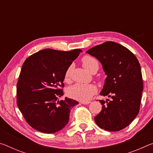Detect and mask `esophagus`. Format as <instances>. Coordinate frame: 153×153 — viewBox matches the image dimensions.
<instances>
[{
	"instance_id": "34e87169",
	"label": "esophagus",
	"mask_w": 153,
	"mask_h": 153,
	"mask_svg": "<svg viewBox=\"0 0 153 153\" xmlns=\"http://www.w3.org/2000/svg\"><path fill=\"white\" fill-rule=\"evenodd\" d=\"M80 102H81L82 104H83V105H88L90 103V101H82Z\"/></svg>"
}]
</instances>
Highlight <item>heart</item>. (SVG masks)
I'll return each instance as SVG.
<instances>
[{
	"instance_id": "heart-1",
	"label": "heart",
	"mask_w": 153,
	"mask_h": 153,
	"mask_svg": "<svg viewBox=\"0 0 153 153\" xmlns=\"http://www.w3.org/2000/svg\"><path fill=\"white\" fill-rule=\"evenodd\" d=\"M83 66L88 71H92L93 70H98L99 67L98 61L93 56L86 55L82 59ZM71 67L67 68L64 75V80L69 82L70 79ZM97 88L92 84H76L68 88L67 94L68 97L80 101H87L97 92Z\"/></svg>"
}]
</instances>
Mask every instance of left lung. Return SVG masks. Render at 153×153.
Segmentation results:
<instances>
[{
  "instance_id": "obj_1",
  "label": "left lung",
  "mask_w": 153,
  "mask_h": 153,
  "mask_svg": "<svg viewBox=\"0 0 153 153\" xmlns=\"http://www.w3.org/2000/svg\"><path fill=\"white\" fill-rule=\"evenodd\" d=\"M102 65L107 75L101 96L109 100H99L102 105L94 117L97 126L108 131L126 128L138 115L140 107L143 80L139 61L125 46L107 41L86 52Z\"/></svg>"
}]
</instances>
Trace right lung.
<instances>
[{"instance_id": "add662e5", "label": "right lung", "mask_w": 153, "mask_h": 153, "mask_svg": "<svg viewBox=\"0 0 153 153\" xmlns=\"http://www.w3.org/2000/svg\"><path fill=\"white\" fill-rule=\"evenodd\" d=\"M81 52L44 49L24 61L17 84V105L33 129L52 134L68 123L71 108L78 102L58 98L63 95L65 73Z\"/></svg>"}]
</instances>
